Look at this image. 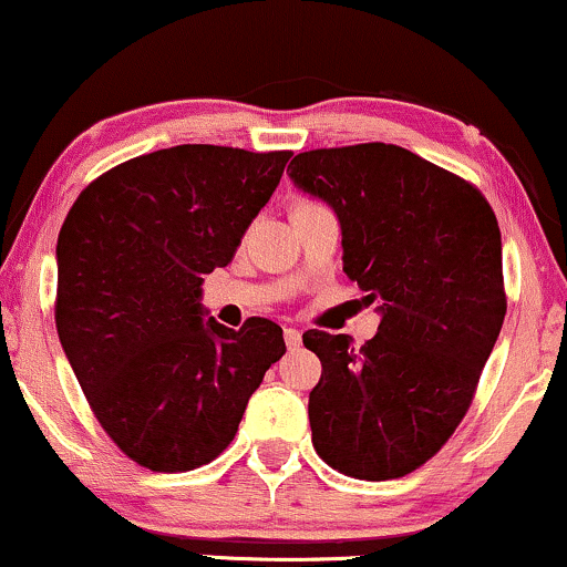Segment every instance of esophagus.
Returning <instances> with one entry per match:
<instances>
[{
	"label": "esophagus",
	"mask_w": 567,
	"mask_h": 567,
	"mask_svg": "<svg viewBox=\"0 0 567 567\" xmlns=\"http://www.w3.org/2000/svg\"><path fill=\"white\" fill-rule=\"evenodd\" d=\"M285 343H288V349H298L301 347V330L296 328H285Z\"/></svg>",
	"instance_id": "1"
}]
</instances>
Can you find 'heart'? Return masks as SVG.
Listing matches in <instances>:
<instances>
[{
	"label": "heart",
	"instance_id": "b5f03b06",
	"mask_svg": "<svg viewBox=\"0 0 567 567\" xmlns=\"http://www.w3.org/2000/svg\"><path fill=\"white\" fill-rule=\"evenodd\" d=\"M298 205H306V199H301V202H298Z\"/></svg>",
	"mask_w": 567,
	"mask_h": 567
}]
</instances>
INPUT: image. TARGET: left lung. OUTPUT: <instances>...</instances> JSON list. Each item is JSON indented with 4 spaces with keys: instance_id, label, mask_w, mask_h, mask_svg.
<instances>
[{
    "instance_id": "1",
    "label": "left lung",
    "mask_w": 567,
    "mask_h": 567,
    "mask_svg": "<svg viewBox=\"0 0 567 567\" xmlns=\"http://www.w3.org/2000/svg\"><path fill=\"white\" fill-rule=\"evenodd\" d=\"M288 173L333 207L343 271L381 303L379 333L360 349L303 333L322 362L315 451L347 477H405L464 421L504 324L496 213L470 181L394 143L311 148Z\"/></svg>"
}]
</instances>
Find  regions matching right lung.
<instances>
[{
    "mask_svg": "<svg viewBox=\"0 0 567 567\" xmlns=\"http://www.w3.org/2000/svg\"><path fill=\"white\" fill-rule=\"evenodd\" d=\"M290 152L184 143L97 175L58 234L55 328L97 424L152 472L229 447L285 354L282 328L202 322V277L226 266Z\"/></svg>",
    "mask_w": 567,
    "mask_h": 567,
    "instance_id": "right-lung-1",
    "label": "right lung"
}]
</instances>
